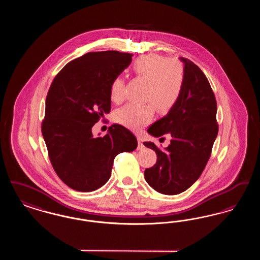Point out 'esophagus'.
Returning a JSON list of instances; mask_svg holds the SVG:
<instances>
[{"label": "esophagus", "instance_id": "esophagus-1", "mask_svg": "<svg viewBox=\"0 0 260 260\" xmlns=\"http://www.w3.org/2000/svg\"><path fill=\"white\" fill-rule=\"evenodd\" d=\"M137 141H138V147L137 149L138 150H141V149L144 148V145H143V143H142V138L141 137H137Z\"/></svg>", "mask_w": 260, "mask_h": 260}]
</instances>
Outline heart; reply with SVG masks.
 <instances>
[{
	"instance_id": "1",
	"label": "heart",
	"mask_w": 260,
	"mask_h": 260,
	"mask_svg": "<svg viewBox=\"0 0 260 260\" xmlns=\"http://www.w3.org/2000/svg\"><path fill=\"white\" fill-rule=\"evenodd\" d=\"M132 70L137 78L147 83L143 99L151 103L126 104L117 110L115 120L131 129L139 131L152 121L155 107L166 113L177 103L184 85V68L180 62L158 54H148L138 57ZM110 98L116 103L124 100V82L121 77L112 80Z\"/></svg>"
}]
</instances>
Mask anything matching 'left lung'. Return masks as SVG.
<instances>
[{"label":"left lung","instance_id":"1","mask_svg":"<svg viewBox=\"0 0 260 260\" xmlns=\"http://www.w3.org/2000/svg\"><path fill=\"white\" fill-rule=\"evenodd\" d=\"M180 60L184 63L181 95L167 116L147 129L155 137L170 135L171 144L161 150L153 142L143 143L157 154L156 164L144 172L145 179L165 195L179 194L196 182L218 134L217 105L209 80L194 62Z\"/></svg>","mask_w":260,"mask_h":260}]
</instances>
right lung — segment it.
<instances>
[{
    "label": "right lung",
    "mask_w": 260,
    "mask_h": 260,
    "mask_svg": "<svg viewBox=\"0 0 260 260\" xmlns=\"http://www.w3.org/2000/svg\"><path fill=\"white\" fill-rule=\"evenodd\" d=\"M132 56L117 50L87 52L67 63L50 85L42 134L53 170L76 191L104 185L115 157L137 147L136 136L121 124H112L104 136L94 137L91 132L111 110L112 80Z\"/></svg>",
    "instance_id": "right-lung-1"
}]
</instances>
